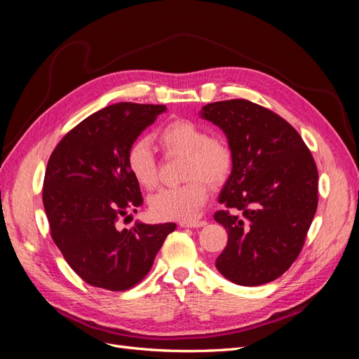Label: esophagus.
Wrapping results in <instances>:
<instances>
[{
    "instance_id": "1",
    "label": "esophagus",
    "mask_w": 359,
    "mask_h": 359,
    "mask_svg": "<svg viewBox=\"0 0 359 359\" xmlns=\"http://www.w3.org/2000/svg\"><path fill=\"white\" fill-rule=\"evenodd\" d=\"M205 224L206 222H181L180 223L181 227H202Z\"/></svg>"
}]
</instances>
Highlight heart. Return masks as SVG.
Returning a JSON list of instances; mask_svg holds the SVG:
<instances>
[{
	"mask_svg": "<svg viewBox=\"0 0 359 359\" xmlns=\"http://www.w3.org/2000/svg\"><path fill=\"white\" fill-rule=\"evenodd\" d=\"M158 142L169 156H184V180L180 187L163 189L149 199V211L158 220L191 222L208 199V187L217 189L229 178L233 166L231 145L220 136H210L203 126L177 119L158 133ZM127 168L140 187L154 189L158 182L157 157L147 139H139L127 151Z\"/></svg>",
	"mask_w": 359,
	"mask_h": 359,
	"instance_id": "obj_1",
	"label": "heart"
}]
</instances>
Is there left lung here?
<instances>
[{
    "instance_id": "1",
    "label": "left lung",
    "mask_w": 359,
    "mask_h": 359,
    "mask_svg": "<svg viewBox=\"0 0 359 359\" xmlns=\"http://www.w3.org/2000/svg\"><path fill=\"white\" fill-rule=\"evenodd\" d=\"M199 115L223 130L233 153L219 196L227 210L214 214L229 238L215 266L235 285L269 283L306 241L318 210L316 163L286 119L256 103L215 102Z\"/></svg>"
}]
</instances>
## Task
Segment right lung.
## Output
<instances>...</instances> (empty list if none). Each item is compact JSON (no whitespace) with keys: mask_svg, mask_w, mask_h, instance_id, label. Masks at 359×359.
I'll return each mask as SVG.
<instances>
[{"mask_svg":"<svg viewBox=\"0 0 359 359\" xmlns=\"http://www.w3.org/2000/svg\"><path fill=\"white\" fill-rule=\"evenodd\" d=\"M163 112L165 104L107 106L70 130L48 161L43 206L52 240L91 286L114 292L133 287L177 229L175 223L140 222L132 229L116 227L144 202L127 168V151Z\"/></svg>","mask_w":359,"mask_h":359,"instance_id":"1","label":"right lung"}]
</instances>
